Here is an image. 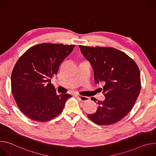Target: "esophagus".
<instances>
[{
	"label": "esophagus",
	"instance_id": "34e87169",
	"mask_svg": "<svg viewBox=\"0 0 156 156\" xmlns=\"http://www.w3.org/2000/svg\"><path fill=\"white\" fill-rule=\"evenodd\" d=\"M76 98H78L80 101H83V102H84V101H88V100H89V98H88V97H86V96L77 95V96H76Z\"/></svg>",
	"mask_w": 156,
	"mask_h": 156
}]
</instances>
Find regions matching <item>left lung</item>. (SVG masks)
<instances>
[{
  "instance_id": "left-lung-1",
  "label": "left lung",
  "mask_w": 156,
  "mask_h": 156,
  "mask_svg": "<svg viewBox=\"0 0 156 156\" xmlns=\"http://www.w3.org/2000/svg\"><path fill=\"white\" fill-rule=\"evenodd\" d=\"M79 47L91 65L94 82L105 83L101 88L105 100L98 101L96 112L88 114L87 117L98 125L114 124L130 112L140 94L138 66L125 53L112 48ZM91 99L96 102L94 98Z\"/></svg>"
}]
</instances>
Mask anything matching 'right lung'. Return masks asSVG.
<instances>
[{"label": "right lung", "mask_w": 156, "mask_h": 156, "mask_svg": "<svg viewBox=\"0 0 156 156\" xmlns=\"http://www.w3.org/2000/svg\"><path fill=\"white\" fill-rule=\"evenodd\" d=\"M75 45L42 43L28 49L13 69L12 91L21 111L30 119L47 122L58 115L72 96L58 95L51 79Z\"/></svg>", "instance_id": "add662e5"}]
</instances>
